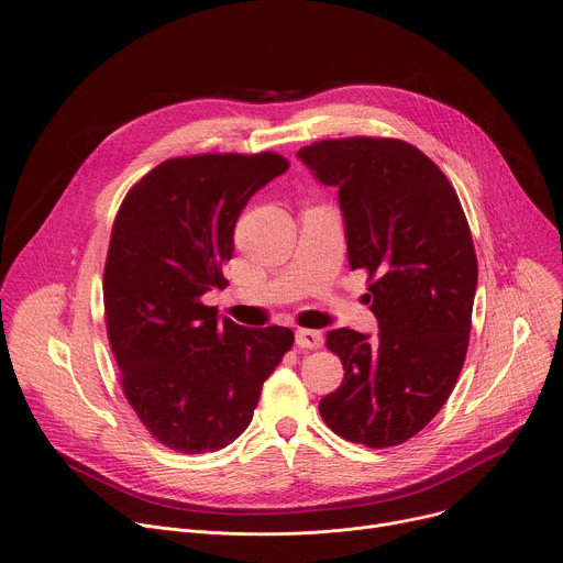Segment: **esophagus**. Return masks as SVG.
I'll return each instance as SVG.
<instances>
[{
    "label": "esophagus",
    "instance_id": "34e87169",
    "mask_svg": "<svg viewBox=\"0 0 563 563\" xmlns=\"http://www.w3.org/2000/svg\"><path fill=\"white\" fill-rule=\"evenodd\" d=\"M325 339L319 330H296V345L305 350H317L323 347Z\"/></svg>",
    "mask_w": 563,
    "mask_h": 563
}]
</instances>
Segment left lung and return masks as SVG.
<instances>
[{"mask_svg":"<svg viewBox=\"0 0 563 563\" xmlns=\"http://www.w3.org/2000/svg\"><path fill=\"white\" fill-rule=\"evenodd\" d=\"M296 157L339 188L347 263L373 278L379 323L377 339L328 332L345 375L321 418L356 444H401L438 416L465 364L478 283L467 218L444 173L406 141L328 139Z\"/></svg>","mask_w":563,"mask_h":563,"instance_id":"1","label":"left lung"}]
</instances>
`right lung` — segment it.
Listing matches in <instances>:
<instances>
[{
	"mask_svg": "<svg viewBox=\"0 0 563 563\" xmlns=\"http://www.w3.org/2000/svg\"><path fill=\"white\" fill-rule=\"evenodd\" d=\"M287 168L274 152L168 159L117 213L103 274L110 345L134 413L179 453L231 444L294 343L289 328H244L201 302L227 283L246 201Z\"/></svg>",
	"mask_w": 563,
	"mask_h": 563,
	"instance_id": "1",
	"label": "right lung"
}]
</instances>
